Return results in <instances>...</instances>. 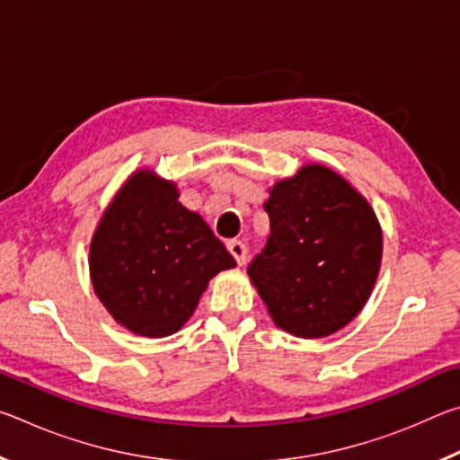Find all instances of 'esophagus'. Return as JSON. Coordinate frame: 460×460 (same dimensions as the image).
Instances as JSON below:
<instances>
[{
    "label": "esophagus",
    "mask_w": 460,
    "mask_h": 460,
    "mask_svg": "<svg viewBox=\"0 0 460 460\" xmlns=\"http://www.w3.org/2000/svg\"><path fill=\"white\" fill-rule=\"evenodd\" d=\"M227 249H229V253L233 255V258H235L239 266H243L245 258H247V247L241 243V241L231 239V241H227Z\"/></svg>",
    "instance_id": "esophagus-1"
}]
</instances>
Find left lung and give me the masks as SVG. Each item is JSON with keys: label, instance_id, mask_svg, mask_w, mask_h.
I'll use <instances>...</instances> for the list:
<instances>
[{"label": "left lung", "instance_id": "left-lung-1", "mask_svg": "<svg viewBox=\"0 0 460 460\" xmlns=\"http://www.w3.org/2000/svg\"><path fill=\"white\" fill-rule=\"evenodd\" d=\"M270 237L247 274L279 329L329 337L361 313L377 282L384 233L367 199L324 164L270 189Z\"/></svg>", "mask_w": 460, "mask_h": 460}]
</instances>
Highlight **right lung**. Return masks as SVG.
<instances>
[{"instance_id":"1","label":"right lung","mask_w":460,"mask_h":460,"mask_svg":"<svg viewBox=\"0 0 460 460\" xmlns=\"http://www.w3.org/2000/svg\"><path fill=\"white\" fill-rule=\"evenodd\" d=\"M176 184L150 168L131 174L101 215L89 249L93 290L123 329L162 339L192 316L208 279L235 260Z\"/></svg>"}]
</instances>
